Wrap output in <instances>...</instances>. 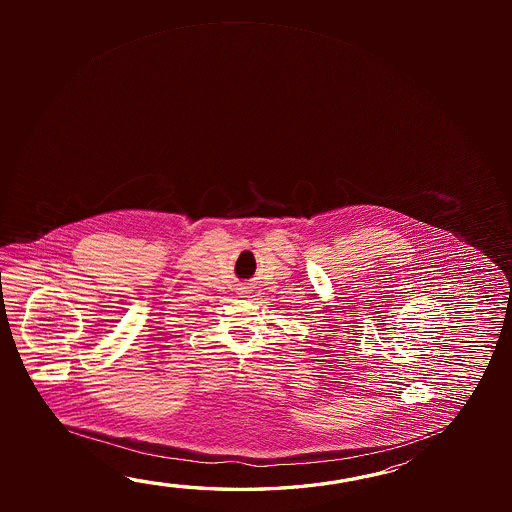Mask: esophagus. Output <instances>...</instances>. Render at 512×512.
Wrapping results in <instances>:
<instances>
[{
  "mask_svg": "<svg viewBox=\"0 0 512 512\" xmlns=\"http://www.w3.org/2000/svg\"><path fill=\"white\" fill-rule=\"evenodd\" d=\"M244 291L243 293H246V289H250V287H243Z\"/></svg>",
  "mask_w": 512,
  "mask_h": 512,
  "instance_id": "esophagus-1",
  "label": "esophagus"
}]
</instances>
